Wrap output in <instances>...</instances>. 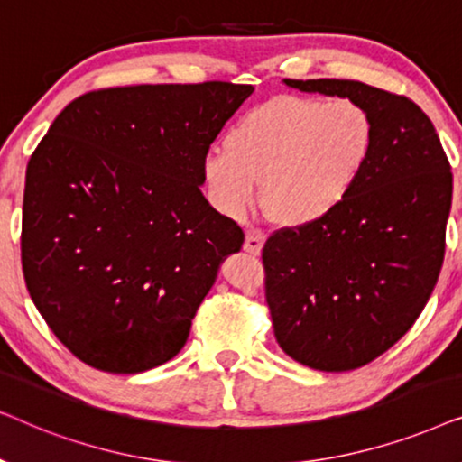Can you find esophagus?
<instances>
[{"mask_svg": "<svg viewBox=\"0 0 462 462\" xmlns=\"http://www.w3.org/2000/svg\"><path fill=\"white\" fill-rule=\"evenodd\" d=\"M263 245H264V233H261V231H248V233H245V242H244L245 252H250V254L258 256V254H261Z\"/></svg>", "mask_w": 462, "mask_h": 462, "instance_id": "esophagus-1", "label": "esophagus"}]
</instances>
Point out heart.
I'll return each instance as SVG.
<instances>
[{"instance_id": "1", "label": "heart", "mask_w": 462, "mask_h": 462, "mask_svg": "<svg viewBox=\"0 0 462 462\" xmlns=\"http://www.w3.org/2000/svg\"><path fill=\"white\" fill-rule=\"evenodd\" d=\"M374 138V119L356 100L282 94L244 113L201 172L225 217L242 218L263 182L271 220L307 226L345 204L368 168Z\"/></svg>"}]
</instances>
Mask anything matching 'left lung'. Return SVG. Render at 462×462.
<instances>
[{"instance_id":"1","label":"left lung","mask_w":462,"mask_h":462,"mask_svg":"<svg viewBox=\"0 0 462 462\" xmlns=\"http://www.w3.org/2000/svg\"><path fill=\"white\" fill-rule=\"evenodd\" d=\"M300 92L356 100L374 119L368 168L319 223L267 239L264 294L283 353L346 372L391 349L438 283L452 206V172L419 105L353 79H283Z\"/></svg>"}]
</instances>
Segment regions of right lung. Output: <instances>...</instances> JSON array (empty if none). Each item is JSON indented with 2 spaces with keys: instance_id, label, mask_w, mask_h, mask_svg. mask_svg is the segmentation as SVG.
Returning a JSON list of instances; mask_svg holds the SVG:
<instances>
[{
  "instance_id": "obj_1",
  "label": "right lung",
  "mask_w": 462,
  "mask_h": 462,
  "mask_svg": "<svg viewBox=\"0 0 462 462\" xmlns=\"http://www.w3.org/2000/svg\"><path fill=\"white\" fill-rule=\"evenodd\" d=\"M252 86H128L69 103L27 166L21 258L56 338L92 368L166 364L244 233L201 193Z\"/></svg>"
}]
</instances>
